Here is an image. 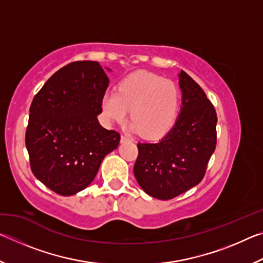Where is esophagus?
Listing matches in <instances>:
<instances>
[{
    "label": "esophagus",
    "instance_id": "esophagus-1",
    "mask_svg": "<svg viewBox=\"0 0 263 263\" xmlns=\"http://www.w3.org/2000/svg\"><path fill=\"white\" fill-rule=\"evenodd\" d=\"M121 141H122V142H126V141H131V139H130V138H128L127 136L122 135V136H121Z\"/></svg>",
    "mask_w": 263,
    "mask_h": 263
}]
</instances>
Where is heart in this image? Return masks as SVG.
<instances>
[{
	"mask_svg": "<svg viewBox=\"0 0 263 263\" xmlns=\"http://www.w3.org/2000/svg\"><path fill=\"white\" fill-rule=\"evenodd\" d=\"M180 90L174 82L139 70L124 78L116 92H105L101 100L104 122L111 125L126 119L130 128L148 139H158L172 130L180 112Z\"/></svg>",
	"mask_w": 263,
	"mask_h": 263,
	"instance_id": "heart-1",
	"label": "heart"
}]
</instances>
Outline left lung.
Segmentation results:
<instances>
[{
    "instance_id": "8db88e82",
    "label": "left lung",
    "mask_w": 263,
    "mask_h": 263,
    "mask_svg": "<svg viewBox=\"0 0 263 263\" xmlns=\"http://www.w3.org/2000/svg\"><path fill=\"white\" fill-rule=\"evenodd\" d=\"M182 106L175 125L158 142H139L133 173L146 194L172 199L197 185L217 142V114L203 89L181 70Z\"/></svg>"
}]
</instances>
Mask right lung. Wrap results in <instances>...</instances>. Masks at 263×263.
Listing matches in <instances>:
<instances>
[{"instance_id":"add662e5","label":"right lung","mask_w":263,"mask_h":263,"mask_svg":"<svg viewBox=\"0 0 263 263\" xmlns=\"http://www.w3.org/2000/svg\"><path fill=\"white\" fill-rule=\"evenodd\" d=\"M108 86L97 61L70 62L47 80L31 103L25 135L31 171L58 195L86 189L105 155L118 147L119 133L97 119Z\"/></svg>"}]
</instances>
